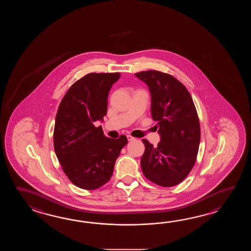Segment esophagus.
Here are the masks:
<instances>
[{"instance_id": "esophagus-1", "label": "esophagus", "mask_w": 251, "mask_h": 251, "mask_svg": "<svg viewBox=\"0 0 251 251\" xmlns=\"http://www.w3.org/2000/svg\"><path fill=\"white\" fill-rule=\"evenodd\" d=\"M126 137H127V140L129 142H132V141H134V140H135V138L133 137V136H131V135H127Z\"/></svg>"}]
</instances>
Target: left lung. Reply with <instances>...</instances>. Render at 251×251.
I'll list each match as a JSON object with an SVG mask.
<instances>
[{
  "label": "left lung",
  "instance_id": "left-lung-1",
  "mask_svg": "<svg viewBox=\"0 0 251 251\" xmlns=\"http://www.w3.org/2000/svg\"><path fill=\"white\" fill-rule=\"evenodd\" d=\"M149 88L151 114L157 122V147L144 139L141 167L144 176L161 187H173L189 174L197 160L200 124L187 88L173 76L158 71L135 74Z\"/></svg>",
  "mask_w": 251,
  "mask_h": 251
}]
</instances>
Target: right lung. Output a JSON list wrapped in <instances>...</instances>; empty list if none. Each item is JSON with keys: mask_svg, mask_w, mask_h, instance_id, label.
I'll list each match as a JSON object with an SVG mask.
<instances>
[{"mask_svg": "<svg viewBox=\"0 0 251 251\" xmlns=\"http://www.w3.org/2000/svg\"><path fill=\"white\" fill-rule=\"evenodd\" d=\"M119 73L89 74L71 86L60 103L53 131V147L71 182L83 189H97L112 176L115 162L127 138H107L101 126L107 96Z\"/></svg>", "mask_w": 251, "mask_h": 251, "instance_id": "1", "label": "right lung"}]
</instances>
